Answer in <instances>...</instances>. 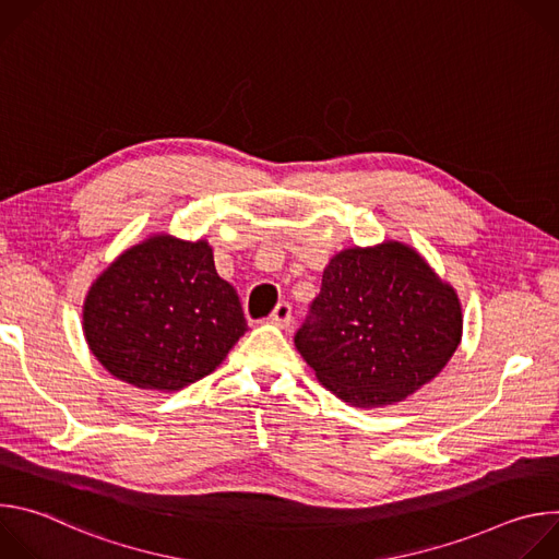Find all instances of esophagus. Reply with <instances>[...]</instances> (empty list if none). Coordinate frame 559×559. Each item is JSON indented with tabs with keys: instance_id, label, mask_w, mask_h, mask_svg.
Listing matches in <instances>:
<instances>
[{
	"instance_id": "esophagus-1",
	"label": "esophagus",
	"mask_w": 559,
	"mask_h": 559,
	"mask_svg": "<svg viewBox=\"0 0 559 559\" xmlns=\"http://www.w3.org/2000/svg\"><path fill=\"white\" fill-rule=\"evenodd\" d=\"M270 323L278 328H289L292 323V305L289 302H278L276 309L270 313Z\"/></svg>"
}]
</instances>
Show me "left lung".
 <instances>
[{"label":"left lung","mask_w":559,"mask_h":559,"mask_svg":"<svg viewBox=\"0 0 559 559\" xmlns=\"http://www.w3.org/2000/svg\"><path fill=\"white\" fill-rule=\"evenodd\" d=\"M455 292L407 246L336 254L294 345L330 391L358 407L403 401L457 349Z\"/></svg>","instance_id":"left-lung-1"}]
</instances>
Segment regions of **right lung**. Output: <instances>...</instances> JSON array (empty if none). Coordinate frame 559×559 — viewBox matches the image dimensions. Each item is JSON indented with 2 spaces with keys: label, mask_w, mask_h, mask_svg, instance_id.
<instances>
[{
  "label": "right lung",
  "mask_w": 559,
  "mask_h": 559,
  "mask_svg": "<svg viewBox=\"0 0 559 559\" xmlns=\"http://www.w3.org/2000/svg\"><path fill=\"white\" fill-rule=\"evenodd\" d=\"M84 330L115 378L177 391L212 373L248 323L205 241L152 236L123 252L91 287Z\"/></svg>",
  "instance_id": "right-lung-1"
}]
</instances>
